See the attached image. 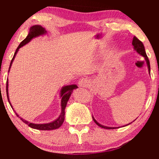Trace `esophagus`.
Returning a JSON list of instances; mask_svg holds the SVG:
<instances>
[{
  "label": "esophagus",
  "mask_w": 159,
  "mask_h": 159,
  "mask_svg": "<svg viewBox=\"0 0 159 159\" xmlns=\"http://www.w3.org/2000/svg\"><path fill=\"white\" fill-rule=\"evenodd\" d=\"M89 84H90V81H89L88 79H87V78H81V79L78 81V85L80 86V87H87V86L89 85Z\"/></svg>",
  "instance_id": "esophagus-1"
}]
</instances>
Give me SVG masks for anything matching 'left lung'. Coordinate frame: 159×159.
I'll list each match as a JSON object with an SVG mask.
<instances>
[{"instance_id": "obj_1", "label": "left lung", "mask_w": 159, "mask_h": 159, "mask_svg": "<svg viewBox=\"0 0 159 159\" xmlns=\"http://www.w3.org/2000/svg\"><path fill=\"white\" fill-rule=\"evenodd\" d=\"M132 45L134 46V49L138 53V54H140V55H142L144 57V59H145L146 62H147V66H148V69H149V74H150V64H149V58L148 57H147V54H146V52H145V48H144V46H143V44L142 43L141 41H140L139 39H138V38L136 37V36H134V38H133V40H132ZM93 121L96 123V124L97 125H98L99 127L101 128H103V129H116V128L117 127H108V126H105V125H101L100 123H98L97 121H96V120L94 119V117L93 116ZM130 124V123H129ZM129 124H128V125H129ZM119 128V127H118Z\"/></svg>"}]
</instances>
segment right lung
<instances>
[{
    "label": "right lung",
    "instance_id": "1",
    "mask_svg": "<svg viewBox=\"0 0 159 159\" xmlns=\"http://www.w3.org/2000/svg\"><path fill=\"white\" fill-rule=\"evenodd\" d=\"M45 34H46V30H45L44 27H43L40 25H34L30 28V31H29L28 35L27 36V37L25 38V39L20 43L19 46H18L17 49H16L15 54H14L13 57H12V61H11L10 65V68H9V72H10V69L11 66H12V62H13V60L15 59V57L17 54L18 51L20 48L24 46L25 45H26L27 43H28L30 40L34 39V38L37 37V36H41V35H44ZM78 88V86L76 84H72V85H67V86H64V87H62L61 90V115L59 116V117L57 119H56L55 120L52 122V123H43V124H35V123H30V122L27 121V120L22 119L21 117H20L19 116V114H17L16 113V116H19V117L25 123H26L28 126H30L32 129H38V130H53V129H58L59 127H61L63 124V121H64V116H65V108L66 107V104L67 102L69 101V98L70 97L71 94H72V90H75V89ZM7 98H8L9 103H10V106H12L11 105L10 99H9V93H8V79L7 81ZM13 109V108H12Z\"/></svg>",
    "mask_w": 159,
    "mask_h": 159
}]
</instances>
